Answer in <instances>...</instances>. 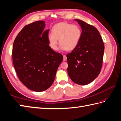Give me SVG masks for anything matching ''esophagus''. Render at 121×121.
Listing matches in <instances>:
<instances>
[{
	"label": "esophagus",
	"instance_id": "esophagus-1",
	"mask_svg": "<svg viewBox=\"0 0 121 121\" xmlns=\"http://www.w3.org/2000/svg\"><path fill=\"white\" fill-rule=\"evenodd\" d=\"M63 56H64V59H63V61H66V60H67V57H66V56L65 55H63Z\"/></svg>",
	"mask_w": 121,
	"mask_h": 121
}]
</instances>
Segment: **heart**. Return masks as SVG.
<instances>
[{
    "instance_id": "heart-1",
    "label": "heart",
    "mask_w": 121,
    "mask_h": 121,
    "mask_svg": "<svg viewBox=\"0 0 121 121\" xmlns=\"http://www.w3.org/2000/svg\"><path fill=\"white\" fill-rule=\"evenodd\" d=\"M81 37V31L78 26L63 22L53 26L48 40L50 47L53 50H57L59 40L61 50L72 51L77 47Z\"/></svg>"
}]
</instances>
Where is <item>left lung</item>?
<instances>
[{
    "instance_id": "1",
    "label": "left lung",
    "mask_w": 121,
    "mask_h": 121,
    "mask_svg": "<svg viewBox=\"0 0 121 121\" xmlns=\"http://www.w3.org/2000/svg\"><path fill=\"white\" fill-rule=\"evenodd\" d=\"M82 32L77 47L67 54L68 73L78 85L90 83L97 78L102 66L104 45L99 31L81 20L75 19Z\"/></svg>"
}]
</instances>
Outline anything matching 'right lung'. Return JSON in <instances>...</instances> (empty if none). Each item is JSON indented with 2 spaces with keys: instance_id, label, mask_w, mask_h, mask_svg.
<instances>
[{
  "instance_id": "obj_1",
  "label": "right lung",
  "mask_w": 121,
  "mask_h": 121,
  "mask_svg": "<svg viewBox=\"0 0 121 121\" xmlns=\"http://www.w3.org/2000/svg\"><path fill=\"white\" fill-rule=\"evenodd\" d=\"M45 27L43 20L26 25L17 35L12 50L14 67L20 81L36 92L51 86L63 60V56L49 46V30L43 31Z\"/></svg>"
}]
</instances>
